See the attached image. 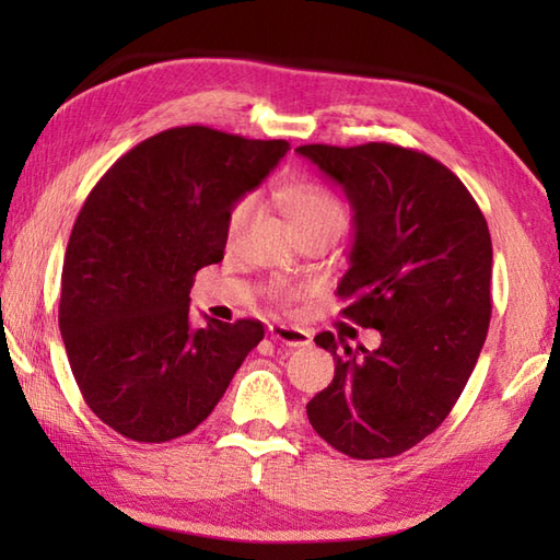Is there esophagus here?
Wrapping results in <instances>:
<instances>
[{
    "label": "esophagus",
    "instance_id": "34e87169",
    "mask_svg": "<svg viewBox=\"0 0 560 560\" xmlns=\"http://www.w3.org/2000/svg\"><path fill=\"white\" fill-rule=\"evenodd\" d=\"M269 335H271V339L287 343V347H311V341H313L305 329L289 327V325H271Z\"/></svg>",
    "mask_w": 560,
    "mask_h": 560
}]
</instances>
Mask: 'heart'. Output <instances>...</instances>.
<instances>
[{"instance_id":"1","label":"heart","mask_w":560,"mask_h":560,"mask_svg":"<svg viewBox=\"0 0 560 560\" xmlns=\"http://www.w3.org/2000/svg\"><path fill=\"white\" fill-rule=\"evenodd\" d=\"M279 205L283 217L291 223V229L299 237L307 235H337L347 225V207L341 205L337 195H331L327 187L317 183H291L279 192ZM255 201L245 197L237 199L225 217V243H235L245 225L253 217ZM277 299H291V289L277 287L273 289Z\"/></svg>"}]
</instances>
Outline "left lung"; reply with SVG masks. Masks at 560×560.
Returning a JSON list of instances; mask_svg holds the SVG:
<instances>
[{
	"label": "left lung",
	"mask_w": 560,
	"mask_h": 560,
	"mask_svg": "<svg viewBox=\"0 0 560 560\" xmlns=\"http://www.w3.org/2000/svg\"><path fill=\"white\" fill-rule=\"evenodd\" d=\"M337 180L353 207L341 315L380 331L351 349L331 331L335 380L307 401L315 433L353 459L397 457L447 419L491 323L493 247L469 189L443 163L385 141L295 149Z\"/></svg>",
	"instance_id": "8db88e82"
}]
</instances>
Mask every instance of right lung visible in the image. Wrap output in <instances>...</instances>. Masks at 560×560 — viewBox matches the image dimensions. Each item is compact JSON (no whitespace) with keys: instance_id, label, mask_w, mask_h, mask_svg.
Instances as JSON below:
<instances>
[{"instance_id":"add662e5","label":"right lung","mask_w":560,"mask_h":560,"mask_svg":"<svg viewBox=\"0 0 560 560\" xmlns=\"http://www.w3.org/2000/svg\"><path fill=\"white\" fill-rule=\"evenodd\" d=\"M187 125L129 149L69 235L59 331L83 401L135 443L192 433L265 337L259 319L189 325L195 273L223 259L225 217L289 151Z\"/></svg>"}]
</instances>
